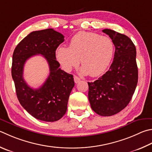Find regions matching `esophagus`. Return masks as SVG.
<instances>
[{
  "label": "esophagus",
  "instance_id": "obj_1",
  "mask_svg": "<svg viewBox=\"0 0 152 152\" xmlns=\"http://www.w3.org/2000/svg\"><path fill=\"white\" fill-rule=\"evenodd\" d=\"M74 82H75L76 84H78V82H79L80 81V78H78V76H74Z\"/></svg>",
  "mask_w": 152,
  "mask_h": 152
}]
</instances>
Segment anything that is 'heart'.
Wrapping results in <instances>:
<instances>
[{
    "label": "heart",
    "mask_w": 152,
    "mask_h": 152,
    "mask_svg": "<svg viewBox=\"0 0 152 152\" xmlns=\"http://www.w3.org/2000/svg\"><path fill=\"white\" fill-rule=\"evenodd\" d=\"M115 52L114 42L107 37L93 32H80L71 38L69 47L60 45L56 50V58L65 71L78 65L81 72L91 76L102 74L112 62Z\"/></svg>",
    "instance_id": "heart-1"
}]
</instances>
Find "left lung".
Segmentation results:
<instances>
[{"label": "left lung", "mask_w": 152, "mask_h": 152, "mask_svg": "<svg viewBox=\"0 0 152 152\" xmlns=\"http://www.w3.org/2000/svg\"><path fill=\"white\" fill-rule=\"evenodd\" d=\"M114 42V58L102 76L88 82V99L92 109L102 116L118 114L128 106L138 80L136 49L127 36L111 29H104Z\"/></svg>", "instance_id": "left-lung-1"}]
</instances>
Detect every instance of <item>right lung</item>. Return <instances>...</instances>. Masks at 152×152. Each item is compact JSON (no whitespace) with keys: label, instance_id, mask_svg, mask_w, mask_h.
Returning <instances> with one entry per match:
<instances>
[{"label":"right lung","instance_id":"right-lung-1","mask_svg":"<svg viewBox=\"0 0 152 152\" xmlns=\"http://www.w3.org/2000/svg\"><path fill=\"white\" fill-rule=\"evenodd\" d=\"M64 38L52 28L32 32L13 52L11 72L19 102L33 117L45 122H55L65 114L74 86L73 76L62 70L56 58V50ZM38 54L48 60L50 74L42 87L33 89L23 78V66L27 59Z\"/></svg>","mask_w":152,"mask_h":152}]
</instances>
